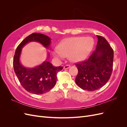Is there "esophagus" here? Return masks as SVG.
Instances as JSON below:
<instances>
[{
	"label": "esophagus",
	"mask_w": 127,
	"mask_h": 127,
	"mask_svg": "<svg viewBox=\"0 0 127 127\" xmlns=\"http://www.w3.org/2000/svg\"><path fill=\"white\" fill-rule=\"evenodd\" d=\"M70 67V65L67 64V65H66V66H64V69H67L69 68Z\"/></svg>",
	"instance_id": "34e87169"
}]
</instances>
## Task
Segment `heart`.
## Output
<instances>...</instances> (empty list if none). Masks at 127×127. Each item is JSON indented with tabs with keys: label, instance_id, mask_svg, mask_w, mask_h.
<instances>
[{
	"label": "heart",
	"instance_id": "b5f03b06",
	"mask_svg": "<svg viewBox=\"0 0 127 127\" xmlns=\"http://www.w3.org/2000/svg\"><path fill=\"white\" fill-rule=\"evenodd\" d=\"M94 44L93 39L89 36L67 38L54 50L53 54L59 58L69 55L73 61H82L89 56Z\"/></svg>",
	"mask_w": 127,
	"mask_h": 127
}]
</instances>
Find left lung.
I'll list each match as a JSON object with an SVG mask.
<instances>
[{
  "mask_svg": "<svg viewBox=\"0 0 127 127\" xmlns=\"http://www.w3.org/2000/svg\"><path fill=\"white\" fill-rule=\"evenodd\" d=\"M96 50L86 60L75 64L78 73L75 82L84 90L93 91L108 82L113 70V50L108 42L97 35Z\"/></svg>",
  "mask_w": 127,
  "mask_h": 127,
  "instance_id": "obj_1",
  "label": "left lung"
}]
</instances>
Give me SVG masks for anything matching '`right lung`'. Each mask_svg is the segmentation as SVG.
<instances>
[{"instance_id": "obj_1", "label": "right lung", "mask_w": 127, "mask_h": 127, "mask_svg": "<svg viewBox=\"0 0 127 127\" xmlns=\"http://www.w3.org/2000/svg\"><path fill=\"white\" fill-rule=\"evenodd\" d=\"M33 41L39 42L45 48H48L51 43V39L44 34L37 33H32L26 37L15 51L13 67L19 81L25 90L32 94H42L54 87L57 73L63 69V67H54L47 61L34 68H25L23 66L20 61L22 49L26 44Z\"/></svg>"}]
</instances>
